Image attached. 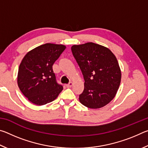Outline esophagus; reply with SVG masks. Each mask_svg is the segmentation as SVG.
Wrapping results in <instances>:
<instances>
[{
	"mask_svg": "<svg viewBox=\"0 0 148 148\" xmlns=\"http://www.w3.org/2000/svg\"><path fill=\"white\" fill-rule=\"evenodd\" d=\"M72 82H70L69 84H66V87H68V88H70V87H72Z\"/></svg>",
	"mask_w": 148,
	"mask_h": 148,
	"instance_id": "34e87169",
	"label": "esophagus"
}]
</instances>
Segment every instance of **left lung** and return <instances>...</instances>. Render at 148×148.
Masks as SVG:
<instances>
[{
    "instance_id": "8db88e82",
    "label": "left lung",
    "mask_w": 148,
    "mask_h": 148,
    "mask_svg": "<svg viewBox=\"0 0 148 148\" xmlns=\"http://www.w3.org/2000/svg\"><path fill=\"white\" fill-rule=\"evenodd\" d=\"M71 49L85 80L79 102L92 109L106 106L116 96L121 83L116 56L108 48L92 42L74 45Z\"/></svg>"
}]
</instances>
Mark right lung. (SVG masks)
<instances>
[{"instance_id":"obj_1","label":"right lung","mask_w":148,"mask_h":148,"mask_svg":"<svg viewBox=\"0 0 148 148\" xmlns=\"http://www.w3.org/2000/svg\"><path fill=\"white\" fill-rule=\"evenodd\" d=\"M65 49L64 45L47 43L31 50L22 59L17 84L32 103L42 106L51 102L63 89L57 84L52 66Z\"/></svg>"}]
</instances>
